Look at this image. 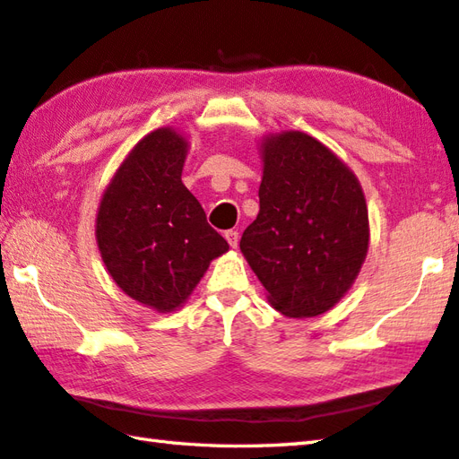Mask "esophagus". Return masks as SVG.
Here are the masks:
<instances>
[{
    "mask_svg": "<svg viewBox=\"0 0 459 459\" xmlns=\"http://www.w3.org/2000/svg\"><path fill=\"white\" fill-rule=\"evenodd\" d=\"M225 239H228V244L231 247H236L238 242H239V234H238L236 230H228V231H225Z\"/></svg>",
    "mask_w": 459,
    "mask_h": 459,
    "instance_id": "1",
    "label": "esophagus"
}]
</instances>
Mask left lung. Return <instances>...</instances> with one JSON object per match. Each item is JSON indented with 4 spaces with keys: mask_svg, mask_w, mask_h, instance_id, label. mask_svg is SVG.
Instances as JSON below:
<instances>
[{
    "mask_svg": "<svg viewBox=\"0 0 459 459\" xmlns=\"http://www.w3.org/2000/svg\"><path fill=\"white\" fill-rule=\"evenodd\" d=\"M260 212L239 250L290 318L325 315L351 290L368 252V209L352 169L315 136H262Z\"/></svg>",
    "mask_w": 459,
    "mask_h": 459,
    "instance_id": "1",
    "label": "left lung"
}]
</instances>
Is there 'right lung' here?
Segmentation results:
<instances>
[{
    "instance_id": "add662e5",
    "label": "right lung",
    "mask_w": 459,
    "mask_h": 459,
    "mask_svg": "<svg viewBox=\"0 0 459 459\" xmlns=\"http://www.w3.org/2000/svg\"><path fill=\"white\" fill-rule=\"evenodd\" d=\"M189 143L160 126L134 144L104 189L96 244L115 284L157 312L183 307L212 260L230 250L181 181Z\"/></svg>"
}]
</instances>
